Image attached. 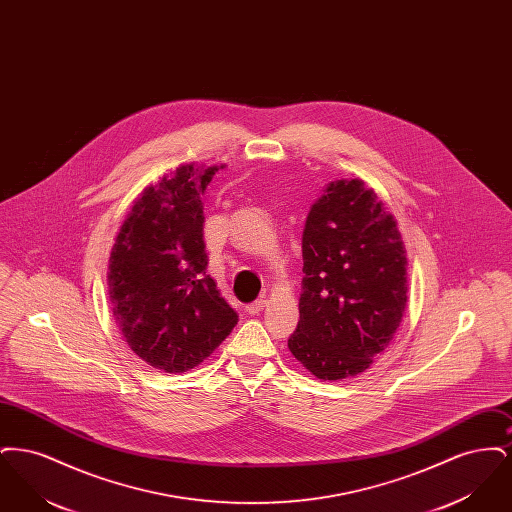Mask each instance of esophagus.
<instances>
[{
	"label": "esophagus",
	"instance_id": "obj_1",
	"mask_svg": "<svg viewBox=\"0 0 512 512\" xmlns=\"http://www.w3.org/2000/svg\"><path fill=\"white\" fill-rule=\"evenodd\" d=\"M265 305H267V301H265V299H257V301L249 303V305L245 307V311H247L249 315H259V313L265 309Z\"/></svg>",
	"mask_w": 512,
	"mask_h": 512
}]
</instances>
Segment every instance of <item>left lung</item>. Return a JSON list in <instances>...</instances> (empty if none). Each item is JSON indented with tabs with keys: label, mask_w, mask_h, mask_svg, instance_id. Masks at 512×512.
I'll use <instances>...</instances> for the list:
<instances>
[{
	"label": "left lung",
	"mask_w": 512,
	"mask_h": 512,
	"mask_svg": "<svg viewBox=\"0 0 512 512\" xmlns=\"http://www.w3.org/2000/svg\"><path fill=\"white\" fill-rule=\"evenodd\" d=\"M299 322L293 357L318 380L365 372L401 324L407 251L397 222L359 178L330 182L303 230Z\"/></svg>",
	"instance_id": "left-lung-1"
}]
</instances>
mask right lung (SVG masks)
Listing matches in <instances>:
<instances>
[{"label": "right lung", "instance_id": "obj_1", "mask_svg": "<svg viewBox=\"0 0 512 512\" xmlns=\"http://www.w3.org/2000/svg\"><path fill=\"white\" fill-rule=\"evenodd\" d=\"M217 171L190 163L149 184L109 257V299L122 338L147 365L171 374L203 363L238 324L207 274L203 194Z\"/></svg>", "mask_w": 512, "mask_h": 512}]
</instances>
